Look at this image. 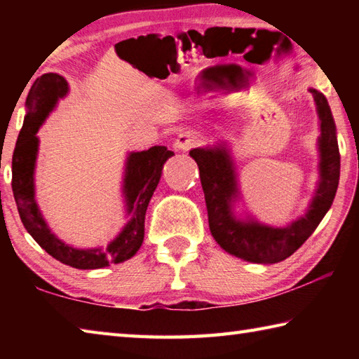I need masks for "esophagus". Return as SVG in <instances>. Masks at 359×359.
<instances>
[{"label":"esophagus","mask_w":359,"mask_h":359,"mask_svg":"<svg viewBox=\"0 0 359 359\" xmlns=\"http://www.w3.org/2000/svg\"><path fill=\"white\" fill-rule=\"evenodd\" d=\"M199 141H201V136H199V133H196V131H184V133H180L177 139H175L174 147L177 150L187 151V150H190L191 147H194V145H196Z\"/></svg>","instance_id":"esophagus-1"}]
</instances>
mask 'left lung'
<instances>
[{
    "label": "left lung",
    "mask_w": 359,
    "mask_h": 359,
    "mask_svg": "<svg viewBox=\"0 0 359 359\" xmlns=\"http://www.w3.org/2000/svg\"><path fill=\"white\" fill-rule=\"evenodd\" d=\"M309 92L313 96L320 120L318 182L306 214L285 226H271L248 212L239 214L236 209L244 203L226 141L190 150L199 168L212 236L224 252L248 263L274 264L291 257L317 229L336 196L340 175L336 123L325 95L315 88H309Z\"/></svg>",
    "instance_id": "obj_1"
}]
</instances>
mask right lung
Returning a JSON list of instances; mask_svg holds the SVG:
<instances>
[{
    "label": "right lung",
    "mask_w": 359,
    "mask_h": 359,
    "mask_svg": "<svg viewBox=\"0 0 359 359\" xmlns=\"http://www.w3.org/2000/svg\"><path fill=\"white\" fill-rule=\"evenodd\" d=\"M68 92L69 85L66 79L55 72H47L34 81L27 96V114L12 155V191L23 226L48 255L76 269H101L123 263L135 257L141 248L145 210L160 182L163 166L174 151L168 150L165 145L130 151L126 155L121 180L126 222L118 234L106 247L77 248L66 244L52 233L36 201L34 171L39 151L38 131Z\"/></svg>",
    "instance_id": "add662e5"
}]
</instances>
